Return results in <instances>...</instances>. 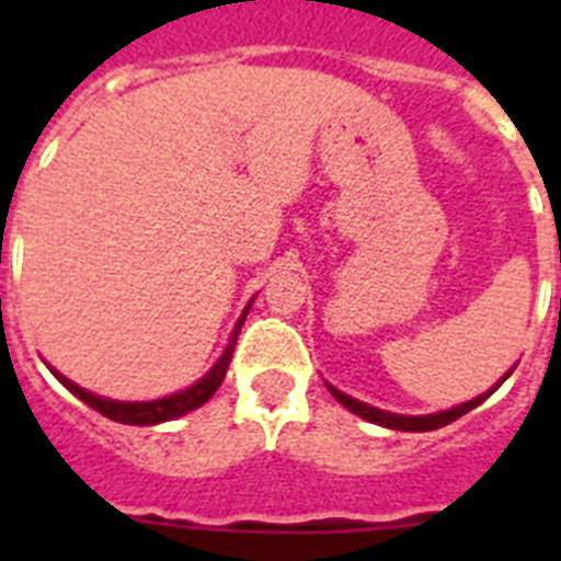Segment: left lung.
Instances as JSON below:
<instances>
[{
  "label": "left lung",
  "mask_w": 561,
  "mask_h": 561,
  "mask_svg": "<svg viewBox=\"0 0 561 561\" xmlns=\"http://www.w3.org/2000/svg\"><path fill=\"white\" fill-rule=\"evenodd\" d=\"M514 370V368H512ZM512 370L503 376V379L494 385L492 390H485V393H480L478 399L472 401H463V404H458V408H449V410H440V413H430V415H399V413H388V410H379V408H370V404H365V401L354 399V396L342 393V390H336L334 385H329L325 381V388L331 390V396H334L336 401H340L342 408L351 410L354 415H359V419L370 421V424H379V427H388V430H401V433H430V430H438V427H447V424H453L455 419H460V415H466L469 410H474L478 404H483L489 396L494 393V390L503 385L508 376H512Z\"/></svg>",
  "instance_id": "obj_1"
}]
</instances>
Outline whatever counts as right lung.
I'll use <instances>...</instances> for the list:
<instances>
[{"instance_id": "1", "label": "right lung", "mask_w": 561, "mask_h": 561, "mask_svg": "<svg viewBox=\"0 0 561 561\" xmlns=\"http://www.w3.org/2000/svg\"><path fill=\"white\" fill-rule=\"evenodd\" d=\"M252 300H255V297H252ZM252 300H250V304H247V309L241 311V317H238V323H236V329H232L230 342H227L225 354H221L219 359H216V365H213V368L207 370V374L202 376L199 381H193L191 388L180 390V393L162 396V399H153V401H117V399H106V396L89 393V390L78 388L76 381H69L67 376L58 374L56 368H49V365H47V368L53 370V376H56V379L61 381V385L69 390V393L78 396V399H81V401H87L89 408L98 410V413L106 415V419L121 421V424H137V427H153V424H162V421L180 419V415L191 413V410L202 408L205 401L213 399V393H216L221 381H225L227 368H230L232 348H236L238 331H241V325H244L247 311H250Z\"/></svg>"}]
</instances>
